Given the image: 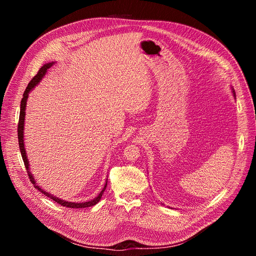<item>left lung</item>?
Returning a JSON list of instances; mask_svg holds the SVG:
<instances>
[{
	"mask_svg": "<svg viewBox=\"0 0 256 256\" xmlns=\"http://www.w3.org/2000/svg\"><path fill=\"white\" fill-rule=\"evenodd\" d=\"M234 94H235V92H234Z\"/></svg>",
	"mask_w": 256,
	"mask_h": 256,
	"instance_id": "left-lung-1",
	"label": "left lung"
}]
</instances>
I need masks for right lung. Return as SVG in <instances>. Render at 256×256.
Segmentation results:
<instances>
[{"label":"right lung","instance_id":"add662e5","mask_svg":"<svg viewBox=\"0 0 256 256\" xmlns=\"http://www.w3.org/2000/svg\"><path fill=\"white\" fill-rule=\"evenodd\" d=\"M52 64H53V63H49V64H46V65H44V66L40 69V70H38L37 74L34 76V78L30 81V83H28V85L26 90H24V92H23V98H22V100H21V106H20L19 122H18V141H19V147H20L21 156H22L23 162H24V166H26V172H28V178H30V182H32V184H34V187H35L36 189H38V190H40L42 193H44V196L50 198H51V200H53L54 202H56V203H58V204H60V205H62V206L68 207V208H85V207H90V206H94L95 204H97V203L99 202V200H100V198H102V193H104V190H106V184H108V182H106V184H104V187L102 191L100 192V193H99V196H98L97 198H95L94 200H88V202H84V203H72V202H66V200H60V198H56V196H51V194H50V193L46 192V191H44L42 189H40V188L38 187V186L35 184V180H34V178H33L32 174L30 173L28 161V158H26V150H24V143H23V126H24V116H26V100H28V92H30V90H32V88H35V85L42 79V76H44V74H46V72H47L48 69L52 66Z\"/></svg>","mask_w":256,"mask_h":256}]
</instances>
